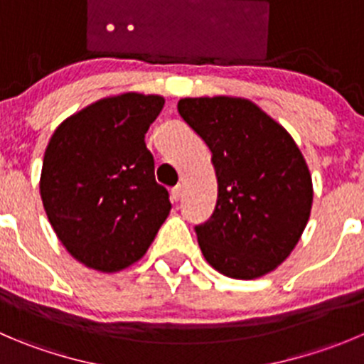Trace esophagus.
<instances>
[{
	"instance_id": "obj_1",
	"label": "esophagus",
	"mask_w": 364,
	"mask_h": 364,
	"mask_svg": "<svg viewBox=\"0 0 364 364\" xmlns=\"http://www.w3.org/2000/svg\"><path fill=\"white\" fill-rule=\"evenodd\" d=\"M182 198V186H175L171 189V202H178Z\"/></svg>"
}]
</instances>
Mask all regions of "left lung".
<instances>
[{"label": "left lung", "instance_id": "8db88e82", "mask_svg": "<svg viewBox=\"0 0 364 364\" xmlns=\"http://www.w3.org/2000/svg\"><path fill=\"white\" fill-rule=\"evenodd\" d=\"M178 114L205 141L216 169V209L195 227L203 257L232 279L273 272L309 221L313 180L302 151L250 100L182 98Z\"/></svg>", "mask_w": 364, "mask_h": 364}]
</instances>
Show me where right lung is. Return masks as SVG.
Listing matches in <instances>:
<instances>
[{
	"label": "right lung",
	"mask_w": 364,
	"mask_h": 364,
	"mask_svg": "<svg viewBox=\"0 0 364 364\" xmlns=\"http://www.w3.org/2000/svg\"><path fill=\"white\" fill-rule=\"evenodd\" d=\"M164 98L123 92L62 121L44 151L41 198L65 250L114 273L139 261L171 210L144 134Z\"/></svg>",
	"instance_id": "add662e5"
}]
</instances>
